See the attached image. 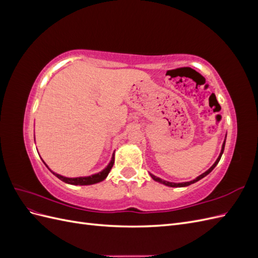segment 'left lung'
<instances>
[{
  "label": "left lung",
  "mask_w": 258,
  "mask_h": 258,
  "mask_svg": "<svg viewBox=\"0 0 258 258\" xmlns=\"http://www.w3.org/2000/svg\"><path fill=\"white\" fill-rule=\"evenodd\" d=\"M224 148H225V141H224V144H223V147H222V152H221L220 156H218L217 160L214 162V165H213L212 167H211L208 171H206L205 173H202L201 175H199L198 177H196L195 179H192V181H190V182H185V183H170V182H167V181H163V179H161V178H159V177H157V176H155V175H153V174H151V176L153 177V179H155L156 182H159V183H161V184H165V185L170 186V187H184V186H188V185H190V184H192V183H196V182H198L199 179H201L202 177H205L206 175H208V174L211 172V171H212V170L215 168V166L217 165L218 161H220V159H221V157H222L223 152H224Z\"/></svg>",
  "instance_id": "left-lung-1"
}]
</instances>
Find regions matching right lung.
I'll return each mask as SVG.
<instances>
[{"label":"right lung","instance_id":"right-lung-1","mask_svg":"<svg viewBox=\"0 0 258 258\" xmlns=\"http://www.w3.org/2000/svg\"><path fill=\"white\" fill-rule=\"evenodd\" d=\"M113 165H114V154L112 156L111 162L108 163V166L103 171H101V172H99L97 174H93V175H90V176H87V177H74V178H71V177H64V176H62V175H59L57 173L52 172V171H51V172L54 175H56L58 178H60L61 181H63L66 183H68V184H72V185H91V184H96V183H99L101 181H103V179L107 176V174L110 173V171H111ZM45 166H46V163H45ZM46 167H47V166H46Z\"/></svg>","mask_w":258,"mask_h":258}]
</instances>
